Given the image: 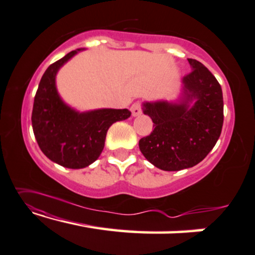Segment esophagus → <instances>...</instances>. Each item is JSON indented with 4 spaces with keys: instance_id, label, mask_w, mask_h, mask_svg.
Listing matches in <instances>:
<instances>
[{
    "instance_id": "1",
    "label": "esophagus",
    "mask_w": 255,
    "mask_h": 255,
    "mask_svg": "<svg viewBox=\"0 0 255 255\" xmlns=\"http://www.w3.org/2000/svg\"><path fill=\"white\" fill-rule=\"evenodd\" d=\"M130 110H131L132 117H138L142 115V106H140L139 102H136V103L132 104Z\"/></svg>"
}]
</instances>
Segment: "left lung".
<instances>
[{"instance_id": "8db88e82", "label": "left lung", "mask_w": 255, "mask_h": 255, "mask_svg": "<svg viewBox=\"0 0 255 255\" xmlns=\"http://www.w3.org/2000/svg\"><path fill=\"white\" fill-rule=\"evenodd\" d=\"M191 73L181 81L173 101L143 102L142 110L154 129L139 139L146 160L159 169L174 172L196 166L218 142L223 125L222 89L207 67L189 58Z\"/></svg>"}]
</instances>
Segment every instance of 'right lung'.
Returning a JSON list of instances; mask_svg holds the SVG:
<instances>
[{
  "label": "right lung",
  "instance_id": "right-lung-1",
  "mask_svg": "<svg viewBox=\"0 0 255 255\" xmlns=\"http://www.w3.org/2000/svg\"><path fill=\"white\" fill-rule=\"evenodd\" d=\"M85 48L68 52L47 68L41 78L32 112V126L41 151L51 161L80 169L96 161L104 149L106 132L117 121L130 117L127 109L78 111L58 93V71Z\"/></svg>",
  "mask_w": 255,
  "mask_h": 255
}]
</instances>
